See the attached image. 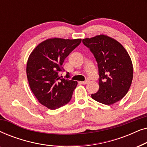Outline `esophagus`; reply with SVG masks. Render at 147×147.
<instances>
[{"instance_id": "1", "label": "esophagus", "mask_w": 147, "mask_h": 147, "mask_svg": "<svg viewBox=\"0 0 147 147\" xmlns=\"http://www.w3.org/2000/svg\"><path fill=\"white\" fill-rule=\"evenodd\" d=\"M80 83L82 84H84V85H86V84H87L88 83V81H84V82H80Z\"/></svg>"}]
</instances>
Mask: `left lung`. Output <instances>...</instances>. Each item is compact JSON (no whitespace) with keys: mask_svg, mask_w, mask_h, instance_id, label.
Instances as JSON below:
<instances>
[{"mask_svg":"<svg viewBox=\"0 0 147 147\" xmlns=\"http://www.w3.org/2000/svg\"><path fill=\"white\" fill-rule=\"evenodd\" d=\"M98 63L99 90L92 94L94 100L112 105L123 98L131 86L133 66L131 58L121 43L106 35L82 40Z\"/></svg>","mask_w":147,"mask_h":147,"instance_id":"8db88e82","label":"left lung"}]
</instances>
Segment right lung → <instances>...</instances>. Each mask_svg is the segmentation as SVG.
I'll return each mask as SVG.
<instances>
[{"label": "right lung", "instance_id": "obj_1", "mask_svg": "<svg viewBox=\"0 0 147 147\" xmlns=\"http://www.w3.org/2000/svg\"><path fill=\"white\" fill-rule=\"evenodd\" d=\"M81 41L50 38L40 43L28 58L26 71L30 88L39 103L50 110L61 107L71 99L78 82L63 79L59 74L64 59Z\"/></svg>", "mask_w": 147, "mask_h": 147}]
</instances>
